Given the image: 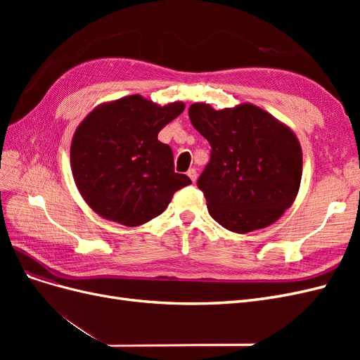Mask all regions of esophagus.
I'll return each mask as SVG.
<instances>
[{
  "mask_svg": "<svg viewBox=\"0 0 360 360\" xmlns=\"http://www.w3.org/2000/svg\"><path fill=\"white\" fill-rule=\"evenodd\" d=\"M188 176H189V179H191L192 181H197V179H198V172H197V169H195V168H189V171H188Z\"/></svg>",
  "mask_w": 360,
  "mask_h": 360,
  "instance_id": "obj_1",
  "label": "esophagus"
}]
</instances>
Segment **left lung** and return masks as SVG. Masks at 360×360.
I'll return each instance as SVG.
<instances>
[{"mask_svg": "<svg viewBox=\"0 0 360 360\" xmlns=\"http://www.w3.org/2000/svg\"><path fill=\"white\" fill-rule=\"evenodd\" d=\"M189 118L212 146L198 188L213 219L238 234L276 222L300 188L303 162L296 134L252 103L219 111L193 103Z\"/></svg>", "mask_w": 360, "mask_h": 360, "instance_id": "left-lung-1", "label": "left lung"}]
</instances>
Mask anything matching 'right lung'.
<instances>
[{
	"mask_svg": "<svg viewBox=\"0 0 360 360\" xmlns=\"http://www.w3.org/2000/svg\"><path fill=\"white\" fill-rule=\"evenodd\" d=\"M184 110L139 94L105 102L76 127L70 167L81 197L108 221L143 225L159 216L174 193L191 184L174 172L172 150L158 134Z\"/></svg>",
	"mask_w": 360,
	"mask_h": 360,
	"instance_id": "1",
	"label": "right lung"
}]
</instances>
